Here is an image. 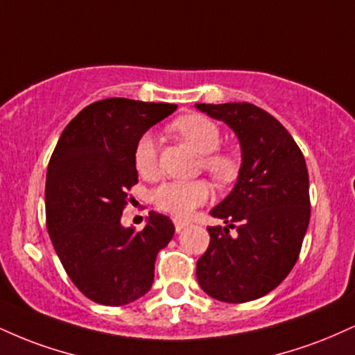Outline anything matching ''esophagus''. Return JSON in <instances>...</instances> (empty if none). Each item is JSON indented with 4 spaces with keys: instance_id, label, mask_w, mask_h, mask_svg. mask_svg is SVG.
I'll list each match as a JSON object with an SVG mask.
<instances>
[{
    "instance_id": "obj_1",
    "label": "esophagus",
    "mask_w": 355,
    "mask_h": 355,
    "mask_svg": "<svg viewBox=\"0 0 355 355\" xmlns=\"http://www.w3.org/2000/svg\"><path fill=\"white\" fill-rule=\"evenodd\" d=\"M173 225H175V230H177V232H182V230L185 228V226H189L190 223H189V221H185V220L173 218Z\"/></svg>"
}]
</instances>
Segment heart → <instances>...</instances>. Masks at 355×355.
I'll use <instances>...</instances> for the list:
<instances>
[{
	"mask_svg": "<svg viewBox=\"0 0 355 355\" xmlns=\"http://www.w3.org/2000/svg\"><path fill=\"white\" fill-rule=\"evenodd\" d=\"M172 130L196 153L202 155L200 166L218 185H230L241 172V160L236 153L218 150L221 130L211 119L200 114H189L172 123ZM134 165L140 177L153 178L159 173V155L152 134H144L137 140ZM211 198V189L205 180L166 182L153 191V203L162 211L177 218H187L196 208Z\"/></svg>",
	"mask_w": 355,
	"mask_h": 355,
	"instance_id": "1",
	"label": "heart"
}]
</instances>
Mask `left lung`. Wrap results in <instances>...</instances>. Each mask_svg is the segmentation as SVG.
Instances as JSON below:
<instances>
[{
    "label": "left lung",
    "instance_id": "obj_1",
    "mask_svg": "<svg viewBox=\"0 0 355 355\" xmlns=\"http://www.w3.org/2000/svg\"><path fill=\"white\" fill-rule=\"evenodd\" d=\"M195 107L232 127L243 157L232 193L210 211L226 226H208L210 245L196 261V279L218 301L258 300L283 283L300 258L311 218L304 155L281 122L253 104ZM230 227L237 233L230 235Z\"/></svg>",
    "mask_w": 355,
    "mask_h": 355
}]
</instances>
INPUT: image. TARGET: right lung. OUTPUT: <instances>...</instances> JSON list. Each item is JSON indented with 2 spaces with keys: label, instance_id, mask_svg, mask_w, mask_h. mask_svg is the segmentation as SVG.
Listing matches in <instances>:
<instances>
[{
  "label": "right lung",
  "instance_id": "1",
  "mask_svg": "<svg viewBox=\"0 0 355 355\" xmlns=\"http://www.w3.org/2000/svg\"><path fill=\"white\" fill-rule=\"evenodd\" d=\"M175 104L112 97L84 107L59 137L46 175V225L64 270L85 297L123 306L153 283L155 259L175 226L150 211L140 232L123 228L127 193L139 182L137 140Z\"/></svg>",
  "mask_w": 355,
  "mask_h": 355
}]
</instances>
